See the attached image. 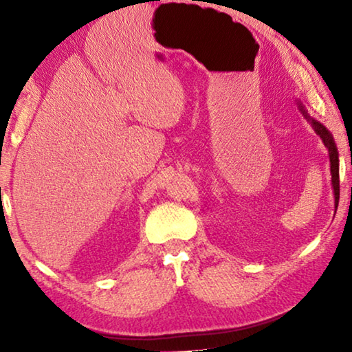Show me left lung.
I'll use <instances>...</instances> for the list:
<instances>
[{
	"label": "left lung",
	"mask_w": 352,
	"mask_h": 352,
	"mask_svg": "<svg viewBox=\"0 0 352 352\" xmlns=\"http://www.w3.org/2000/svg\"><path fill=\"white\" fill-rule=\"evenodd\" d=\"M298 107H300V111L305 115V118L307 119L309 122H311V126L314 127L315 133H317L321 140H323L324 146L327 148V152H329V162H331V175H332V188H333V199H336V208L338 206V199H340V178H338V152H337V146L336 142H333L332 135L329 133V130H327L323 124L315 121L311 116L307 115V111L305 110V107H302L300 102H298Z\"/></svg>",
	"instance_id": "8db88e82"
}]
</instances>
